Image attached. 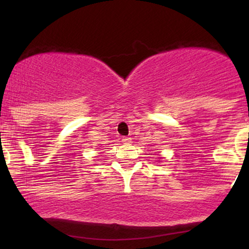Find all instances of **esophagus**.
Listing matches in <instances>:
<instances>
[{"label": "esophagus", "instance_id": "1", "mask_svg": "<svg viewBox=\"0 0 249 249\" xmlns=\"http://www.w3.org/2000/svg\"><path fill=\"white\" fill-rule=\"evenodd\" d=\"M122 142H124V144H130V142H131V138H130V137H123Z\"/></svg>", "mask_w": 249, "mask_h": 249}]
</instances>
